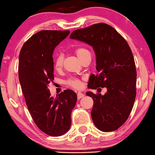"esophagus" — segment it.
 <instances>
[{
    "mask_svg": "<svg viewBox=\"0 0 155 155\" xmlns=\"http://www.w3.org/2000/svg\"><path fill=\"white\" fill-rule=\"evenodd\" d=\"M77 95H78V100L81 99V98H82V97H84V94H83V93H81V92H78Z\"/></svg>",
    "mask_w": 155,
    "mask_h": 155,
    "instance_id": "1",
    "label": "esophagus"
}]
</instances>
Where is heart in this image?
<instances>
[{
    "label": "heart",
    "instance_id": "b5f03b06",
    "mask_svg": "<svg viewBox=\"0 0 155 155\" xmlns=\"http://www.w3.org/2000/svg\"><path fill=\"white\" fill-rule=\"evenodd\" d=\"M75 54L76 55L78 56V58H79L80 60L82 59L84 57L85 55L86 54H90V52L88 49H85V48L81 47V48H78L76 49L75 50ZM63 65V56L61 54H59L58 55L57 57L55 58L54 61V68L56 69H60L61 68ZM66 84L69 86H71L73 88H75V89H80V88L82 86V82L80 81L79 79L78 78H69L67 81H66Z\"/></svg>",
    "mask_w": 155,
    "mask_h": 155
}]
</instances>
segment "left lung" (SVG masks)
Returning a JSON list of instances; mask_svg holds the SVG:
<instances>
[{
  "mask_svg": "<svg viewBox=\"0 0 155 155\" xmlns=\"http://www.w3.org/2000/svg\"><path fill=\"white\" fill-rule=\"evenodd\" d=\"M69 38L92 46L95 53L98 73L90 75L89 89H107L104 95L86 93L94 101L93 123L101 131L117 130L129 117L136 97L137 71L130 47L114 28L104 23L74 30Z\"/></svg>",
  "mask_w": 155,
  "mask_h": 155,
  "instance_id": "1",
  "label": "left lung"
}]
</instances>
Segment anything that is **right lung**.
<instances>
[{"instance_id": "obj_1", "label": "right lung", "mask_w": 155, "mask_h": 155, "mask_svg": "<svg viewBox=\"0 0 155 155\" xmlns=\"http://www.w3.org/2000/svg\"><path fill=\"white\" fill-rule=\"evenodd\" d=\"M69 31L42 30L23 46L19 55L18 76L23 94L38 127L53 137L64 134L71 126V113L77 94L70 89L51 96L48 85L54 80L53 51Z\"/></svg>"}]
</instances>
